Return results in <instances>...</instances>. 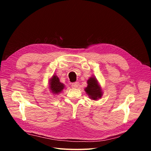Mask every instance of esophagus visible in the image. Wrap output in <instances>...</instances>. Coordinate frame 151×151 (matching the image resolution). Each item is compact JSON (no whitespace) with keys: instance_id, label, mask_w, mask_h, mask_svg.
I'll return each mask as SVG.
<instances>
[{"instance_id":"obj_1","label":"esophagus","mask_w":151,"mask_h":151,"mask_svg":"<svg viewBox=\"0 0 151 151\" xmlns=\"http://www.w3.org/2000/svg\"><path fill=\"white\" fill-rule=\"evenodd\" d=\"M78 86H79V82H78V81L75 82V83H73L71 84L72 88H78Z\"/></svg>"}]
</instances>
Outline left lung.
Returning a JSON list of instances; mask_svg holds the SVG:
<instances>
[{"mask_svg": "<svg viewBox=\"0 0 151 151\" xmlns=\"http://www.w3.org/2000/svg\"><path fill=\"white\" fill-rule=\"evenodd\" d=\"M88 86L85 88L86 93L88 94L91 100H96L100 99L102 96V91L101 87L95 77L92 76L87 80Z\"/></svg>", "mask_w": 151, "mask_h": 151, "instance_id": "1", "label": "left lung"}]
</instances>
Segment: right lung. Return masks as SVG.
Masks as SVG:
<instances>
[{"instance_id": "obj_1", "label": "right lung", "mask_w": 151, "mask_h": 151, "mask_svg": "<svg viewBox=\"0 0 151 151\" xmlns=\"http://www.w3.org/2000/svg\"><path fill=\"white\" fill-rule=\"evenodd\" d=\"M50 90L52 93L59 94L65 88V85L60 81V79L56 75H53L50 79Z\"/></svg>"}]
</instances>
